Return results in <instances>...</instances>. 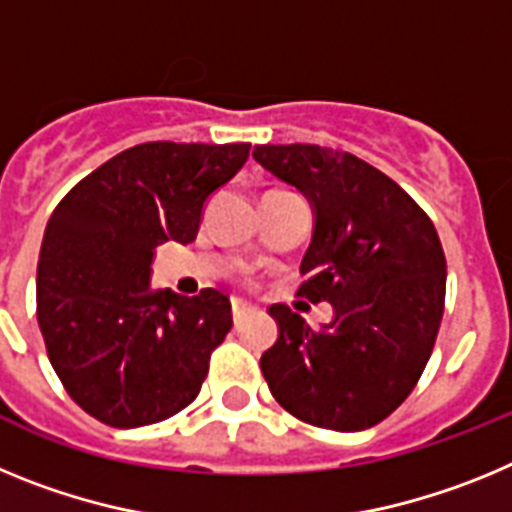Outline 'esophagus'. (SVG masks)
<instances>
[{
  "label": "esophagus",
  "instance_id": "obj_1",
  "mask_svg": "<svg viewBox=\"0 0 512 512\" xmlns=\"http://www.w3.org/2000/svg\"><path fill=\"white\" fill-rule=\"evenodd\" d=\"M230 307H233V320H235V323H238V320H241L243 315H246V312H248V302L238 300V297H233V300H230Z\"/></svg>",
  "mask_w": 512,
  "mask_h": 512
}]
</instances>
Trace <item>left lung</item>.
Here are the masks:
<instances>
[{
	"label": "left lung",
	"mask_w": 512,
	"mask_h": 512,
	"mask_svg": "<svg viewBox=\"0 0 512 512\" xmlns=\"http://www.w3.org/2000/svg\"><path fill=\"white\" fill-rule=\"evenodd\" d=\"M253 158L310 202L297 295L333 305L320 330L287 305L269 307L279 336L261 356L266 384L305 423L372 428L400 408L431 359L446 297L436 228L405 189L354 153L266 143Z\"/></svg>",
	"instance_id": "8db88e82"
}]
</instances>
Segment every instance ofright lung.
<instances>
[{"label":"right lung","mask_w":512,"mask_h":512,"mask_svg":"<svg viewBox=\"0 0 512 512\" xmlns=\"http://www.w3.org/2000/svg\"><path fill=\"white\" fill-rule=\"evenodd\" d=\"M248 143L153 140L112 156L45 225L38 325L66 392L112 428L184 410L233 328L228 295L151 287L156 246L197 238L210 194L246 164Z\"/></svg>","instance_id":"add662e5"}]
</instances>
